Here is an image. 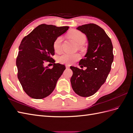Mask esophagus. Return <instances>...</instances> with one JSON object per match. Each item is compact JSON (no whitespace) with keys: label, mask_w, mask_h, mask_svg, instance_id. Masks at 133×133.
Segmentation results:
<instances>
[{"label":"esophagus","mask_w":133,"mask_h":133,"mask_svg":"<svg viewBox=\"0 0 133 133\" xmlns=\"http://www.w3.org/2000/svg\"><path fill=\"white\" fill-rule=\"evenodd\" d=\"M65 66H66V68H67V69H68V68H69V65H66Z\"/></svg>","instance_id":"34e87169"}]
</instances>
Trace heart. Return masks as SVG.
Returning a JSON list of instances; mask_svg holds the SVG:
<instances>
[{"label":"heart","instance_id":"heart-1","mask_svg":"<svg viewBox=\"0 0 133 133\" xmlns=\"http://www.w3.org/2000/svg\"><path fill=\"white\" fill-rule=\"evenodd\" d=\"M69 35L79 45H83L86 42L87 38L85 35L79 30H75L71 31ZM63 39L62 36H60L55 39L53 43V48L55 51H58L60 49ZM80 57V56L78 54L63 53L58 57V61L64 64H71L78 60Z\"/></svg>","mask_w":133,"mask_h":133}]
</instances>
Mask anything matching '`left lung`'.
I'll list each match as a JSON object with an SVG mask.
<instances>
[{"label":"left lung","mask_w":133,"mask_h":133,"mask_svg":"<svg viewBox=\"0 0 133 133\" xmlns=\"http://www.w3.org/2000/svg\"><path fill=\"white\" fill-rule=\"evenodd\" d=\"M87 36L88 41L85 58L79 62L85 70L70 66L73 72L70 79L72 88L83 97L94 95L105 83L113 62V47L105 31L95 24H88L76 28Z\"/></svg>","instance_id":"left-lung-1"}]
</instances>
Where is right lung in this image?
Returning <instances> with one entry per match:
<instances>
[{
    "label": "right lung",
    "instance_id": "obj_1",
    "mask_svg": "<svg viewBox=\"0 0 133 133\" xmlns=\"http://www.w3.org/2000/svg\"><path fill=\"white\" fill-rule=\"evenodd\" d=\"M69 28L43 24L23 39L19 47L16 65L18 78L23 90L30 97L43 99L54 90L65 66L54 63V60L51 58L54 55L53 43ZM48 61L54 63L51 69L43 65Z\"/></svg>",
    "mask_w": 133,
    "mask_h": 133
}]
</instances>
